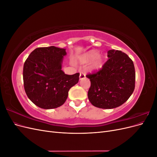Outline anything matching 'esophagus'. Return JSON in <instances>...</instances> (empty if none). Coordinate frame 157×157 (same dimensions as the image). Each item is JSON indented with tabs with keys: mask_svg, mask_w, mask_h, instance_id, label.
Instances as JSON below:
<instances>
[{
	"mask_svg": "<svg viewBox=\"0 0 157 157\" xmlns=\"http://www.w3.org/2000/svg\"><path fill=\"white\" fill-rule=\"evenodd\" d=\"M85 77H86V75H85V73H84L83 72H81L80 73V75H79V79L80 80L84 79Z\"/></svg>",
	"mask_w": 157,
	"mask_h": 157,
	"instance_id": "esophagus-1",
	"label": "esophagus"
}]
</instances>
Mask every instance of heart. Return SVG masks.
<instances>
[{
    "instance_id": "obj_1",
    "label": "heart",
    "mask_w": 157,
    "mask_h": 157,
    "mask_svg": "<svg viewBox=\"0 0 157 157\" xmlns=\"http://www.w3.org/2000/svg\"><path fill=\"white\" fill-rule=\"evenodd\" d=\"M92 62V68L94 70H98L101 69L104 63V58L99 55L97 50H90L87 53L84 54L81 58V62L83 63H87Z\"/></svg>"
}]
</instances>
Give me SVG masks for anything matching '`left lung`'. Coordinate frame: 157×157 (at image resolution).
Returning a JSON list of instances; mask_svg holds the SVG:
<instances>
[{"label": "left lung", "mask_w": 157, "mask_h": 157, "mask_svg": "<svg viewBox=\"0 0 157 157\" xmlns=\"http://www.w3.org/2000/svg\"><path fill=\"white\" fill-rule=\"evenodd\" d=\"M109 59L102 69L86 75L91 82L89 101L95 107L114 109L125 103L135 88V68L132 60L120 50L107 52Z\"/></svg>", "instance_id": "left-lung-1"}]
</instances>
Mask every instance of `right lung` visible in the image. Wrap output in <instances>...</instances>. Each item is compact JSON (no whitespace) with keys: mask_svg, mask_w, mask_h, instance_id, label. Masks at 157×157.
Returning a JSON list of instances; mask_svg holds the SVG:
<instances>
[{"mask_svg":"<svg viewBox=\"0 0 157 157\" xmlns=\"http://www.w3.org/2000/svg\"><path fill=\"white\" fill-rule=\"evenodd\" d=\"M66 50L54 46L33 50L23 65V84L30 100L42 109L62 105L69 90L79 80V73L65 74L62 69Z\"/></svg>","mask_w":157,"mask_h":157,"instance_id":"add662e5","label":"right lung"}]
</instances>
